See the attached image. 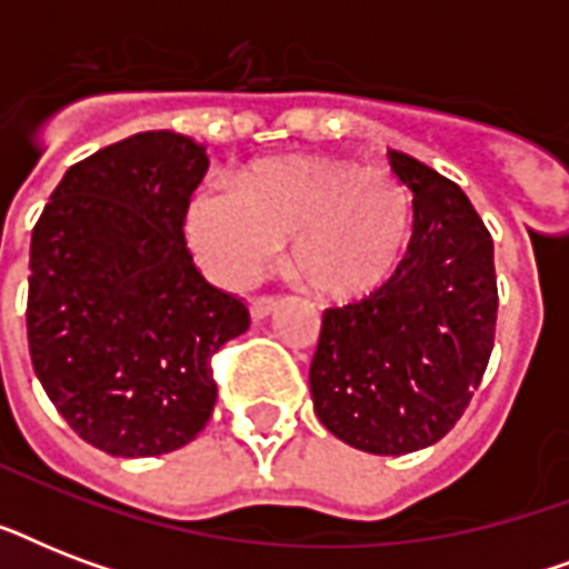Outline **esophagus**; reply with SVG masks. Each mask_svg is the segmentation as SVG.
I'll return each instance as SVG.
<instances>
[{
    "label": "esophagus",
    "instance_id": "1",
    "mask_svg": "<svg viewBox=\"0 0 569 569\" xmlns=\"http://www.w3.org/2000/svg\"><path fill=\"white\" fill-rule=\"evenodd\" d=\"M274 298H257V301H250V316L257 321H262L268 316V312L274 310Z\"/></svg>",
    "mask_w": 569,
    "mask_h": 569
}]
</instances>
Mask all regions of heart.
<instances>
[{"label":"heart","instance_id":"obj_1","mask_svg":"<svg viewBox=\"0 0 569 569\" xmlns=\"http://www.w3.org/2000/svg\"><path fill=\"white\" fill-rule=\"evenodd\" d=\"M182 230L214 283L248 286L289 241V268L307 292L357 303L401 274L413 248L416 197L383 168L283 156L244 168L236 186H200Z\"/></svg>","mask_w":569,"mask_h":569}]
</instances>
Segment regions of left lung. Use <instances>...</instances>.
<instances>
[{
	"label": "left lung",
	"instance_id": "8db88e82",
	"mask_svg": "<svg viewBox=\"0 0 569 569\" xmlns=\"http://www.w3.org/2000/svg\"><path fill=\"white\" fill-rule=\"evenodd\" d=\"M416 197L413 248L369 301L325 310L310 366L321 425L372 455L442 440L485 378L496 339L493 239L469 197L419 159L389 150Z\"/></svg>",
	"mask_w": 569,
	"mask_h": 569
}]
</instances>
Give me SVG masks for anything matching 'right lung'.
<instances>
[{
	"mask_svg": "<svg viewBox=\"0 0 569 569\" xmlns=\"http://www.w3.org/2000/svg\"><path fill=\"white\" fill-rule=\"evenodd\" d=\"M206 168L191 138L138 132L73 164L31 230V366L67 425L114 458L194 440L218 398L212 355L250 325L186 248Z\"/></svg>",
	"mask_w": 569,
	"mask_h": 569,
	"instance_id": "1",
	"label": "right lung"
}]
</instances>
